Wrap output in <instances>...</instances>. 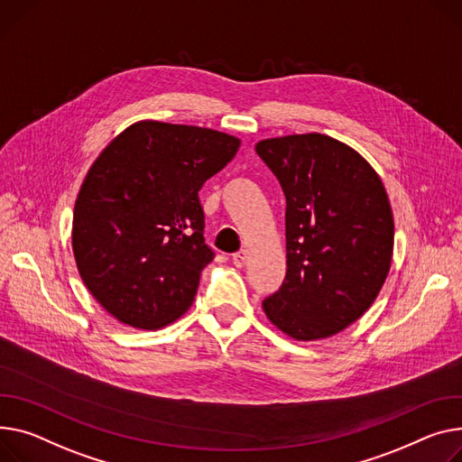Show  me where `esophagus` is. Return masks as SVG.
Masks as SVG:
<instances>
[{
  "mask_svg": "<svg viewBox=\"0 0 462 462\" xmlns=\"http://www.w3.org/2000/svg\"><path fill=\"white\" fill-rule=\"evenodd\" d=\"M247 260H249L247 251H239V253H236V254L232 256V262H234L236 267H243L245 263H247Z\"/></svg>",
  "mask_w": 462,
  "mask_h": 462,
  "instance_id": "34e87169",
  "label": "esophagus"
}]
</instances>
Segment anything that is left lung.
<instances>
[{
  "label": "left lung",
  "mask_w": 462,
  "mask_h": 462,
  "mask_svg": "<svg viewBox=\"0 0 462 462\" xmlns=\"http://www.w3.org/2000/svg\"><path fill=\"white\" fill-rule=\"evenodd\" d=\"M286 195V279L262 306L300 342L330 337L377 299L392 263L393 215L375 169L323 134L256 143Z\"/></svg>",
  "instance_id": "1"
}]
</instances>
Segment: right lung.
<instances>
[{
    "mask_svg": "<svg viewBox=\"0 0 462 462\" xmlns=\"http://www.w3.org/2000/svg\"><path fill=\"white\" fill-rule=\"evenodd\" d=\"M239 144L217 130L141 120L90 165L72 251L87 290L115 319L156 330L188 312L213 260L199 191Z\"/></svg>",
    "mask_w": 462,
    "mask_h": 462,
    "instance_id": "1",
    "label": "right lung"
}]
</instances>
